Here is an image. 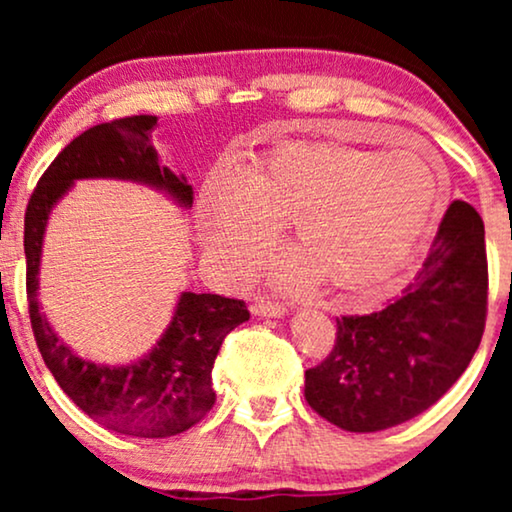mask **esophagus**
I'll list each match as a JSON object with an SVG mask.
<instances>
[{
    "label": "esophagus",
    "instance_id": "34e87169",
    "mask_svg": "<svg viewBox=\"0 0 512 512\" xmlns=\"http://www.w3.org/2000/svg\"><path fill=\"white\" fill-rule=\"evenodd\" d=\"M251 314L254 317H284L286 307L279 303H268V300H258V303L251 305Z\"/></svg>",
    "mask_w": 512,
    "mask_h": 512
}]
</instances>
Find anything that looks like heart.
<instances>
[{
	"label": "heart",
	"instance_id": "1",
	"mask_svg": "<svg viewBox=\"0 0 512 512\" xmlns=\"http://www.w3.org/2000/svg\"><path fill=\"white\" fill-rule=\"evenodd\" d=\"M440 172L415 146L363 151L333 142H289L219 179L200 202L202 237L230 277L265 261L277 226L291 221L303 263L282 279L321 277L340 298L373 303L396 282L431 226Z\"/></svg>",
	"mask_w": 512,
	"mask_h": 512
}]
</instances>
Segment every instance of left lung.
<instances>
[{"label": "left lung", "instance_id": "left-lung-1", "mask_svg": "<svg viewBox=\"0 0 512 512\" xmlns=\"http://www.w3.org/2000/svg\"><path fill=\"white\" fill-rule=\"evenodd\" d=\"M485 317V226L468 202L454 200L403 296L380 312L338 319L333 352L305 370V401L354 433L408 422L468 368Z\"/></svg>", "mask_w": 512, "mask_h": 512}]
</instances>
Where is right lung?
<instances>
[{"instance_id": "add662e5", "label": "right lung", "mask_w": 512, "mask_h": 512, "mask_svg": "<svg viewBox=\"0 0 512 512\" xmlns=\"http://www.w3.org/2000/svg\"><path fill=\"white\" fill-rule=\"evenodd\" d=\"M156 116H130L95 125L69 142L34 188L25 212L27 303L44 363L60 389L97 424L125 436L167 438L191 429L212 410V368L221 342L249 321L244 300L181 291L163 335L125 366L81 359L48 324L39 307V268L53 207L81 179L135 181L191 209L193 188L184 174L160 165L151 144Z\"/></svg>"}]
</instances>
